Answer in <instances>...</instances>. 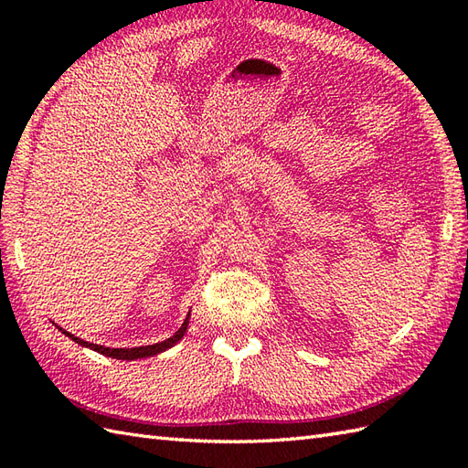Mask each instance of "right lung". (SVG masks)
I'll return each mask as SVG.
<instances>
[{
  "label": "right lung",
  "mask_w": 468,
  "mask_h": 468,
  "mask_svg": "<svg viewBox=\"0 0 468 468\" xmlns=\"http://www.w3.org/2000/svg\"><path fill=\"white\" fill-rule=\"evenodd\" d=\"M188 315H191V312H188ZM188 315L185 317L183 325L178 327V330H176L171 337H166V340L158 342V344L138 346V347H106V346H98V344H90V342L80 340V337H76L74 334H69V332L62 330V327H59V325H56V327H58V330L62 332V334H66V335L69 337V340H74L76 344H80V346H84V347H90V350H94V352H98V354H102V356L116 357V360H141V357L156 356V354H161V352L168 350V347H173L176 342H181L185 332H186V327H188Z\"/></svg>",
  "instance_id": "1"
}]
</instances>
